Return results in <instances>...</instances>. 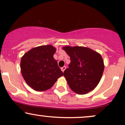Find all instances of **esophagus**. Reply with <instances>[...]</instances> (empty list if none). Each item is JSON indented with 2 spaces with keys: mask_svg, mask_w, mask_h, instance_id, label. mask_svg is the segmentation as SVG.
Masks as SVG:
<instances>
[{
  "mask_svg": "<svg viewBox=\"0 0 125 125\" xmlns=\"http://www.w3.org/2000/svg\"><path fill=\"white\" fill-rule=\"evenodd\" d=\"M66 69V66H63V67H61V70H62V71L63 72H64V71H65Z\"/></svg>",
  "mask_w": 125,
  "mask_h": 125,
  "instance_id": "34e87169",
  "label": "esophagus"
}]
</instances>
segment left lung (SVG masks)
<instances>
[{"label":"left lung","mask_w":125,"mask_h":125,"mask_svg":"<svg viewBox=\"0 0 125 125\" xmlns=\"http://www.w3.org/2000/svg\"><path fill=\"white\" fill-rule=\"evenodd\" d=\"M71 58V63L63 73L73 91L84 94L94 90L100 81L104 71L101 55L89 48L81 46L63 48Z\"/></svg>","instance_id":"8db88e82"}]
</instances>
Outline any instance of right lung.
Wrapping results in <instances>:
<instances>
[{"mask_svg": "<svg viewBox=\"0 0 125 125\" xmlns=\"http://www.w3.org/2000/svg\"><path fill=\"white\" fill-rule=\"evenodd\" d=\"M56 49L52 46H41L31 49L21 58V74L33 89L48 90L63 76L58 62L53 58Z\"/></svg>", "mask_w": 125, "mask_h": 125, "instance_id": "right-lung-1", "label": "right lung"}]
</instances>
